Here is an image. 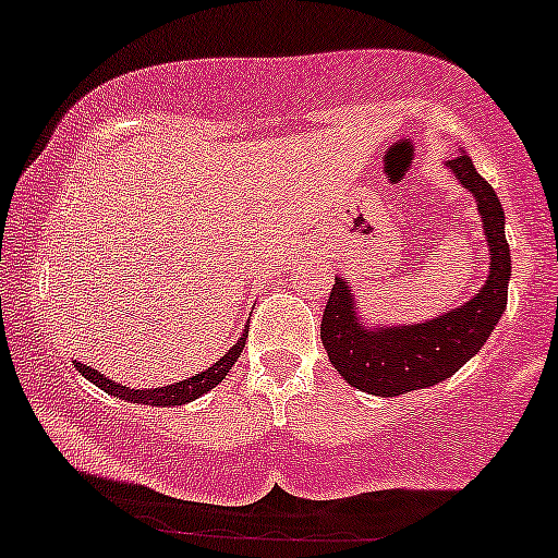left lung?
I'll use <instances>...</instances> for the list:
<instances>
[{
	"label": "left lung",
	"instance_id": "1",
	"mask_svg": "<svg viewBox=\"0 0 558 558\" xmlns=\"http://www.w3.org/2000/svg\"><path fill=\"white\" fill-rule=\"evenodd\" d=\"M446 168L477 198L490 252L488 280L464 306L427 323L367 328L356 315L351 286H345L343 278H336L325 304L319 338L343 380L373 396H401L451 377L483 349L506 310L511 257L501 202L464 151L448 159Z\"/></svg>",
	"mask_w": 558,
	"mask_h": 558
}]
</instances>
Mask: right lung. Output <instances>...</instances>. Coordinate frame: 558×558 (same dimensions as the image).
<instances>
[{"mask_svg":"<svg viewBox=\"0 0 558 558\" xmlns=\"http://www.w3.org/2000/svg\"><path fill=\"white\" fill-rule=\"evenodd\" d=\"M246 338H248V330L243 332L239 341L230 345V349L226 351V356H222V360H217L213 367H207L204 373H198V375H191L189 380L172 383V386H165V388H128V386H123V383H114V380H110V377L96 373V369L86 367V364H81V362H75V367H78V373L86 377V380H92L96 388L105 390L107 396H118V399L131 401V403H144V407H181V403L198 399V396H204L207 390H213L217 383L226 380L230 367H233L235 360L241 356Z\"/></svg>","mask_w":558,"mask_h":558,"instance_id":"right-lung-1","label":"right lung"}]
</instances>
